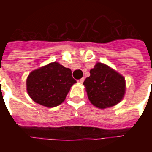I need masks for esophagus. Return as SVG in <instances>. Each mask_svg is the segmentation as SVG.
Wrapping results in <instances>:
<instances>
[{
	"instance_id": "esophagus-1",
	"label": "esophagus",
	"mask_w": 152,
	"mask_h": 152,
	"mask_svg": "<svg viewBox=\"0 0 152 152\" xmlns=\"http://www.w3.org/2000/svg\"><path fill=\"white\" fill-rule=\"evenodd\" d=\"M84 80H85V78H81V79L78 80V82H79L80 84H83V82H84Z\"/></svg>"
}]
</instances>
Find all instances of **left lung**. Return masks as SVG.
<instances>
[{"label": "left lung", "instance_id": "obj_1", "mask_svg": "<svg viewBox=\"0 0 152 152\" xmlns=\"http://www.w3.org/2000/svg\"><path fill=\"white\" fill-rule=\"evenodd\" d=\"M89 72L90 76L83 85L93 105L99 109H105L121 102L126 90L124 76L102 63H96Z\"/></svg>", "mask_w": 152, "mask_h": 152}]
</instances>
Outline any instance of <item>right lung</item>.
<instances>
[{
	"label": "right lung",
	"instance_id": "right-lung-1",
	"mask_svg": "<svg viewBox=\"0 0 152 152\" xmlns=\"http://www.w3.org/2000/svg\"><path fill=\"white\" fill-rule=\"evenodd\" d=\"M76 83L71 69L57 62L33 70L26 80L30 98L46 107L60 105L66 99L71 87Z\"/></svg>",
	"mask_w": 152,
	"mask_h": 152
}]
</instances>
